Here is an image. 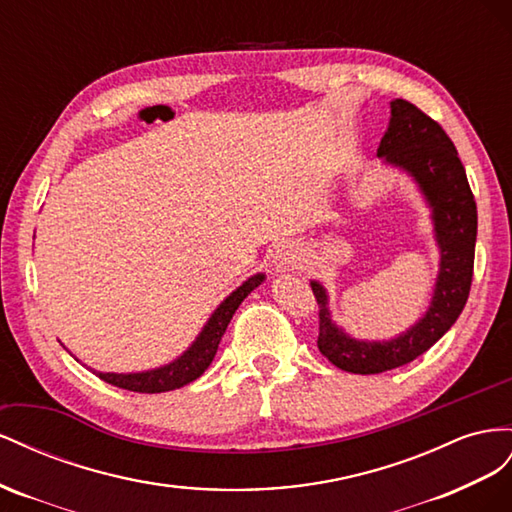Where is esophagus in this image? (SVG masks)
Here are the masks:
<instances>
[{
	"label": "esophagus",
	"instance_id": "obj_1",
	"mask_svg": "<svg viewBox=\"0 0 512 512\" xmlns=\"http://www.w3.org/2000/svg\"><path fill=\"white\" fill-rule=\"evenodd\" d=\"M274 268L276 272H291V270H300L306 264V257L302 246L296 242H283L274 253Z\"/></svg>",
	"mask_w": 512,
	"mask_h": 512
}]
</instances>
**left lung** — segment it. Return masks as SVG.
I'll use <instances>...</instances> for the list:
<instances>
[{
	"instance_id": "obj_1",
	"label": "left lung",
	"mask_w": 512,
	"mask_h": 512,
	"mask_svg": "<svg viewBox=\"0 0 512 512\" xmlns=\"http://www.w3.org/2000/svg\"><path fill=\"white\" fill-rule=\"evenodd\" d=\"M377 156L384 165L410 175L425 197L440 251V268L425 315L388 341H364L347 334L332 319L328 289L319 281H311L319 304V352L334 367L358 375L403 367L425 354L455 324L470 296L478 227L476 201L457 148L444 128L412 102L403 98L390 102V122L379 141Z\"/></svg>"
}]
</instances>
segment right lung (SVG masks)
Segmentation results:
<instances>
[{
	"mask_svg": "<svg viewBox=\"0 0 512 512\" xmlns=\"http://www.w3.org/2000/svg\"><path fill=\"white\" fill-rule=\"evenodd\" d=\"M264 281H266V274L257 272L251 276V279H246L238 289H233L231 294L216 306L214 313L206 321V326L201 328L197 339L191 343V347H188L186 352L180 354L175 360H171L169 364H163V367H156L150 371H139V373H102L94 369L92 371L96 373V377L102 379V382H107L111 386L133 390V392H145V394L167 392V390H175L195 382V379L206 371L210 367V362L214 360L218 343H221L233 313L238 311L242 300Z\"/></svg>",
	"mask_w": 512,
	"mask_h": 512,
	"instance_id": "add662e5",
	"label": "right lung"
}]
</instances>
